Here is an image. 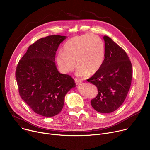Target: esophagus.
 <instances>
[{
    "mask_svg": "<svg viewBox=\"0 0 150 150\" xmlns=\"http://www.w3.org/2000/svg\"><path fill=\"white\" fill-rule=\"evenodd\" d=\"M75 82H76V84H79V83H81L82 82V81H81L80 79H78V78H75Z\"/></svg>",
    "mask_w": 150,
    "mask_h": 150,
    "instance_id": "esophagus-1",
    "label": "esophagus"
}]
</instances>
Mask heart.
<instances>
[{
    "mask_svg": "<svg viewBox=\"0 0 150 150\" xmlns=\"http://www.w3.org/2000/svg\"><path fill=\"white\" fill-rule=\"evenodd\" d=\"M63 51L58 52L56 62L64 73L72 71L77 65L78 75L85 76L88 72L93 74L100 69L104 60V42L99 37L92 34L70 38L64 45Z\"/></svg>",
    "mask_w": 150,
    "mask_h": 150,
    "instance_id": "heart-1",
    "label": "heart"
}]
</instances>
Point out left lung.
<instances>
[{"label": "left lung", "instance_id": "left-lung-1", "mask_svg": "<svg viewBox=\"0 0 150 150\" xmlns=\"http://www.w3.org/2000/svg\"><path fill=\"white\" fill-rule=\"evenodd\" d=\"M105 57L100 69L87 79L96 85L97 96L91 101L97 112L112 113L125 101L129 90L132 67L126 52L110 37H103Z\"/></svg>", "mask_w": 150, "mask_h": 150}]
</instances>
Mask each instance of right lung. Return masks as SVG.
I'll return each instance as SVG.
<instances>
[{"label":"right lung","mask_w":150,"mask_h":150,"mask_svg":"<svg viewBox=\"0 0 150 150\" xmlns=\"http://www.w3.org/2000/svg\"><path fill=\"white\" fill-rule=\"evenodd\" d=\"M66 38L53 35L38 40L29 46L16 67L15 77L21 98L35 113L45 117L59 114L65 95L75 87L74 79L59 73L54 62L56 52Z\"/></svg>","instance_id":"add662e5"}]
</instances>
